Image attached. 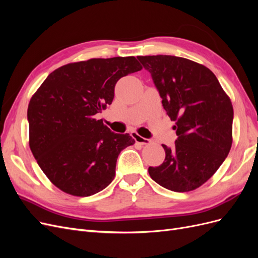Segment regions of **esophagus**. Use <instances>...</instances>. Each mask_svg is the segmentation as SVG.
I'll return each mask as SVG.
<instances>
[{
    "instance_id": "1",
    "label": "esophagus",
    "mask_w": 258,
    "mask_h": 258,
    "mask_svg": "<svg viewBox=\"0 0 258 258\" xmlns=\"http://www.w3.org/2000/svg\"><path fill=\"white\" fill-rule=\"evenodd\" d=\"M131 137L135 139V141H136L137 143L141 144V145H148V144H151V140H150V139H146V138L141 137V136H140V135L138 134V132H136V131H132V132H131Z\"/></svg>"
}]
</instances>
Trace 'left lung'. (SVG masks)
Listing matches in <instances>:
<instances>
[{
    "label": "left lung",
    "mask_w": 258,
    "mask_h": 258,
    "mask_svg": "<svg viewBox=\"0 0 258 258\" xmlns=\"http://www.w3.org/2000/svg\"><path fill=\"white\" fill-rule=\"evenodd\" d=\"M151 73L162 106L175 121L172 148L162 144L166 158L150 167L156 183L177 192L205 184L221 167L232 144L233 108L213 72L191 60L157 54L139 56Z\"/></svg>",
    "instance_id": "1"
}]
</instances>
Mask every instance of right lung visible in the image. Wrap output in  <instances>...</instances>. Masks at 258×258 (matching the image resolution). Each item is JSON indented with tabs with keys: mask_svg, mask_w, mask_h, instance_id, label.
I'll return each mask as SVG.
<instances>
[{
	"mask_svg": "<svg viewBox=\"0 0 258 258\" xmlns=\"http://www.w3.org/2000/svg\"><path fill=\"white\" fill-rule=\"evenodd\" d=\"M140 70L135 57L74 62L54 70L31 98V152L62 191L91 196L113 181L119 153L135 140L95 117L112 104L118 80Z\"/></svg>",
	"mask_w": 258,
	"mask_h": 258,
	"instance_id": "obj_1",
	"label": "right lung"
}]
</instances>
